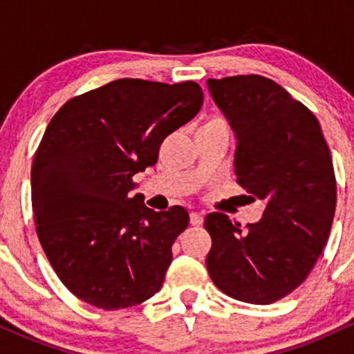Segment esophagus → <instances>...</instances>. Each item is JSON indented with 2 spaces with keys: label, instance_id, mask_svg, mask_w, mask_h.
Wrapping results in <instances>:
<instances>
[{
  "label": "esophagus",
  "instance_id": "34e87169",
  "mask_svg": "<svg viewBox=\"0 0 354 354\" xmlns=\"http://www.w3.org/2000/svg\"><path fill=\"white\" fill-rule=\"evenodd\" d=\"M189 223L193 226H201L203 225V214L201 213H191Z\"/></svg>",
  "mask_w": 354,
  "mask_h": 354
}]
</instances>
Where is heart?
<instances>
[{"instance_id":"heart-1","label":"heart","mask_w":354,"mask_h":354,"mask_svg":"<svg viewBox=\"0 0 354 354\" xmlns=\"http://www.w3.org/2000/svg\"><path fill=\"white\" fill-rule=\"evenodd\" d=\"M216 121H219V120H216Z\"/></svg>"}]
</instances>
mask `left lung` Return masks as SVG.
<instances>
[{
  "label": "left lung",
  "instance_id": "1",
  "mask_svg": "<svg viewBox=\"0 0 354 354\" xmlns=\"http://www.w3.org/2000/svg\"><path fill=\"white\" fill-rule=\"evenodd\" d=\"M206 84L236 136L238 183L266 203L261 219L246 228L223 213L206 216L208 273L231 298L274 303L306 279L330 236V148L316 116L274 81L239 75Z\"/></svg>",
  "mask_w": 354,
  "mask_h": 354
}]
</instances>
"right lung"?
I'll return each mask as SVG.
<instances>
[{
	"label": "right lung",
	"mask_w": 354,
	"mask_h": 354,
	"mask_svg": "<svg viewBox=\"0 0 354 354\" xmlns=\"http://www.w3.org/2000/svg\"><path fill=\"white\" fill-rule=\"evenodd\" d=\"M194 81L123 78L75 96L48 124L31 168L36 233L64 286L101 310H121L161 290L188 211H154L133 176L198 115Z\"/></svg>",
	"instance_id": "1"
}]
</instances>
